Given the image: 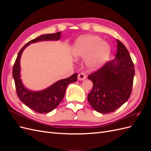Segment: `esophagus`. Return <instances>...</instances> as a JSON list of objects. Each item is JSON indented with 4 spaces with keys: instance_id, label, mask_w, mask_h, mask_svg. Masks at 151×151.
<instances>
[{
    "instance_id": "1",
    "label": "esophagus",
    "mask_w": 151,
    "mask_h": 151,
    "mask_svg": "<svg viewBox=\"0 0 151 151\" xmlns=\"http://www.w3.org/2000/svg\"><path fill=\"white\" fill-rule=\"evenodd\" d=\"M77 79H78L79 81H84L86 79V76L84 74V73H81V74H78Z\"/></svg>"
}]
</instances>
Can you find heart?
<instances>
[{"mask_svg": "<svg viewBox=\"0 0 151 151\" xmlns=\"http://www.w3.org/2000/svg\"><path fill=\"white\" fill-rule=\"evenodd\" d=\"M111 48L99 36L86 35L76 40L72 49L76 59H86V65L91 71L101 68L108 59Z\"/></svg>", "mask_w": 151, "mask_h": 151, "instance_id": "heart-1", "label": "heart"}]
</instances>
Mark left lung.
Returning a JSON list of instances; mask_svg holds the SVG:
<instances>
[{"label":"left lung","mask_w":151,"mask_h":151,"mask_svg":"<svg viewBox=\"0 0 151 151\" xmlns=\"http://www.w3.org/2000/svg\"><path fill=\"white\" fill-rule=\"evenodd\" d=\"M116 43L115 59L88 77L93 84L88 102L101 113L113 112L122 106L129 99L133 86L134 63L125 45L118 40Z\"/></svg>","instance_id":"1"}]
</instances>
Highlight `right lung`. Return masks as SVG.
<instances>
[{
	"mask_svg": "<svg viewBox=\"0 0 151 151\" xmlns=\"http://www.w3.org/2000/svg\"><path fill=\"white\" fill-rule=\"evenodd\" d=\"M61 37V32L53 34L42 35L27 43L17 55L13 66L12 76L15 82L17 94L19 99L27 106L38 113H47L55 109L62 101L67 87L77 81V74L75 73L66 79L59 80L47 88L42 91H31L27 89L21 79L20 60L24 49L31 43L43 41H58Z\"/></svg>",
	"mask_w": 151,
	"mask_h": 151,
	"instance_id": "right-lung-1",
	"label": "right lung"
}]
</instances>
